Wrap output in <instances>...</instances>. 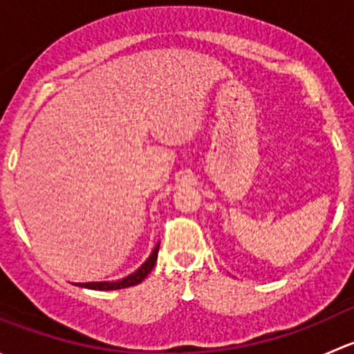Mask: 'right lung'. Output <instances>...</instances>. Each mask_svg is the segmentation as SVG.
<instances>
[{
	"mask_svg": "<svg viewBox=\"0 0 354 354\" xmlns=\"http://www.w3.org/2000/svg\"><path fill=\"white\" fill-rule=\"evenodd\" d=\"M157 252H159V243L156 245L154 252L151 253V257H149V259L142 263L140 269H137L133 274H130L128 277H124V279L116 281V283H84V284H78V286L88 288V289H97V291H113V289L137 286V284H140L142 281H144L145 277L151 274V270L154 269L156 260H157Z\"/></svg>",
	"mask_w": 354,
	"mask_h": 354,
	"instance_id": "add662e5",
	"label": "right lung"
}]
</instances>
